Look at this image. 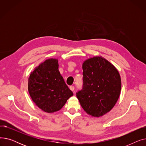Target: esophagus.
<instances>
[{
	"instance_id": "obj_1",
	"label": "esophagus",
	"mask_w": 146,
	"mask_h": 146,
	"mask_svg": "<svg viewBox=\"0 0 146 146\" xmlns=\"http://www.w3.org/2000/svg\"><path fill=\"white\" fill-rule=\"evenodd\" d=\"M70 89L72 90V91H74V86H70Z\"/></svg>"
}]
</instances>
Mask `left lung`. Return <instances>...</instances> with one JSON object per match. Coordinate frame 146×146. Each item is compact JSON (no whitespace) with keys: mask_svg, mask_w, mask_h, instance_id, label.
Returning <instances> with one entry per match:
<instances>
[{"mask_svg":"<svg viewBox=\"0 0 146 146\" xmlns=\"http://www.w3.org/2000/svg\"><path fill=\"white\" fill-rule=\"evenodd\" d=\"M82 68L83 89L76 96L89 115L103 116L113 108L119 97L121 79L119 72L102 56L85 60Z\"/></svg>","mask_w":146,"mask_h":146,"instance_id":"8db88e82","label":"left lung"}]
</instances>
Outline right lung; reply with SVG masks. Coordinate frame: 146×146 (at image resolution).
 <instances>
[{
	"label": "right lung",
	"instance_id": "obj_1",
	"mask_svg": "<svg viewBox=\"0 0 146 146\" xmlns=\"http://www.w3.org/2000/svg\"><path fill=\"white\" fill-rule=\"evenodd\" d=\"M28 86L33 101L47 113L60 110L73 95L58 70L56 58L47 59L36 67L30 74Z\"/></svg>",
	"mask_w": 146,
	"mask_h": 146
}]
</instances>
